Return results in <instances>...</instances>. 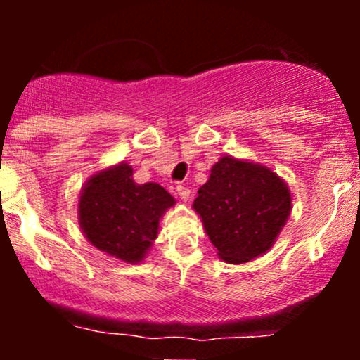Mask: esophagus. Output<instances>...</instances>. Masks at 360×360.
<instances>
[{
  "instance_id": "34e87169",
  "label": "esophagus",
  "mask_w": 360,
  "mask_h": 360,
  "mask_svg": "<svg viewBox=\"0 0 360 360\" xmlns=\"http://www.w3.org/2000/svg\"><path fill=\"white\" fill-rule=\"evenodd\" d=\"M176 193H177V196L184 201V203L186 201H189V198H191V191H189V188H186V186H183V184L177 186Z\"/></svg>"
}]
</instances>
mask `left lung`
Segmentation results:
<instances>
[{
    "label": "left lung",
    "instance_id": "obj_1",
    "mask_svg": "<svg viewBox=\"0 0 360 360\" xmlns=\"http://www.w3.org/2000/svg\"><path fill=\"white\" fill-rule=\"evenodd\" d=\"M291 191L269 167L223 155L198 189L193 208L229 264L264 255L291 214Z\"/></svg>",
    "mask_w": 360,
    "mask_h": 360
}]
</instances>
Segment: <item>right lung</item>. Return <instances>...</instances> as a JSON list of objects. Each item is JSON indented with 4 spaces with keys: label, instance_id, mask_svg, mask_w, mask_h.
<instances>
[{
    "label": "right lung",
    "instance_id": "add662e5",
    "mask_svg": "<svg viewBox=\"0 0 360 360\" xmlns=\"http://www.w3.org/2000/svg\"><path fill=\"white\" fill-rule=\"evenodd\" d=\"M131 176L127 162L91 176L79 193L77 220L98 250L140 264L159 235L160 218L176 200L160 184H137Z\"/></svg>",
    "mask_w": 360,
    "mask_h": 360
}]
</instances>
